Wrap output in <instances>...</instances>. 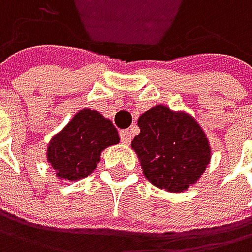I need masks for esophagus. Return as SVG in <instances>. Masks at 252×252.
I'll return each instance as SVG.
<instances>
[{"instance_id":"esophagus-1","label":"esophagus","mask_w":252,"mask_h":252,"mask_svg":"<svg viewBox=\"0 0 252 252\" xmlns=\"http://www.w3.org/2000/svg\"><path fill=\"white\" fill-rule=\"evenodd\" d=\"M119 136H121V142L125 144V145H128L131 142V133L128 130H121Z\"/></svg>"}]
</instances>
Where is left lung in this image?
<instances>
[{
    "instance_id": "1",
    "label": "left lung",
    "mask_w": 252,
    "mask_h": 252,
    "mask_svg": "<svg viewBox=\"0 0 252 252\" xmlns=\"http://www.w3.org/2000/svg\"><path fill=\"white\" fill-rule=\"evenodd\" d=\"M138 127L141 131L131 141V149L145 178L175 193L197 183L211 161V145L192 116L157 105L139 116Z\"/></svg>"
}]
</instances>
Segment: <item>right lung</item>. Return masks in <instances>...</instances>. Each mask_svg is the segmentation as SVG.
<instances>
[{
    "label": "right lung",
    "mask_w": 252,
    "mask_h": 252,
    "mask_svg": "<svg viewBox=\"0 0 252 252\" xmlns=\"http://www.w3.org/2000/svg\"><path fill=\"white\" fill-rule=\"evenodd\" d=\"M118 142V130L110 119L83 108L51 139L46 158L60 180L77 181L94 172L103 149Z\"/></svg>",
    "instance_id": "obj_1"
}]
</instances>
